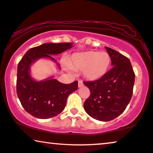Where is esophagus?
<instances>
[{
  "label": "esophagus",
  "instance_id": "esophagus-1",
  "mask_svg": "<svg viewBox=\"0 0 153 153\" xmlns=\"http://www.w3.org/2000/svg\"><path fill=\"white\" fill-rule=\"evenodd\" d=\"M83 85H84V84H83V82H82V80H78V87H82Z\"/></svg>",
  "mask_w": 153,
  "mask_h": 153
}]
</instances>
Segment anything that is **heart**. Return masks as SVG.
I'll list each match as a JSON object with an SVG mask.
<instances>
[{
    "instance_id": "1",
    "label": "heart",
    "mask_w": 153,
    "mask_h": 153,
    "mask_svg": "<svg viewBox=\"0 0 153 153\" xmlns=\"http://www.w3.org/2000/svg\"><path fill=\"white\" fill-rule=\"evenodd\" d=\"M111 57L108 52L88 51L75 54L71 59L69 66L78 71H82L87 80H98L102 78L108 71Z\"/></svg>"
}]
</instances>
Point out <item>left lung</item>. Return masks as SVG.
<instances>
[{
	"label": "left lung",
	"mask_w": 153,
	"mask_h": 153,
	"mask_svg": "<svg viewBox=\"0 0 153 153\" xmlns=\"http://www.w3.org/2000/svg\"><path fill=\"white\" fill-rule=\"evenodd\" d=\"M105 49L111 57L112 68L99 80L83 82L90 91L84 103L85 111L91 117L103 122L123 113L131 99L135 80L129 59L113 49Z\"/></svg>",
	"instance_id": "1"
}]
</instances>
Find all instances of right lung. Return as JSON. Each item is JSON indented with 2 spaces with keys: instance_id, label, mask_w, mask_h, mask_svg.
<instances>
[{
  "instance_id": "right-lung-1",
  "label": "right lung",
  "mask_w": 153,
  "mask_h": 153,
  "mask_svg": "<svg viewBox=\"0 0 153 153\" xmlns=\"http://www.w3.org/2000/svg\"><path fill=\"white\" fill-rule=\"evenodd\" d=\"M72 47L71 42L45 43L28 50L18 64L17 94L25 111L39 119L55 117L64 111L68 95L78 89V81L64 84L56 79L34 80L29 74L32 63L40 58H50Z\"/></svg>"
}]
</instances>
